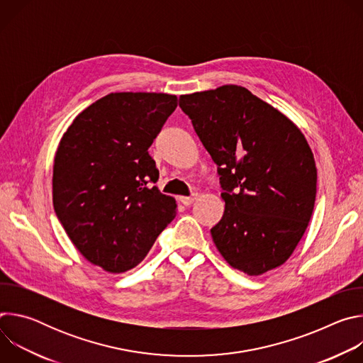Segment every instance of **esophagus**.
I'll return each instance as SVG.
<instances>
[{
    "label": "esophagus",
    "instance_id": "1",
    "mask_svg": "<svg viewBox=\"0 0 363 363\" xmlns=\"http://www.w3.org/2000/svg\"><path fill=\"white\" fill-rule=\"evenodd\" d=\"M179 199H181V202H182L184 205L188 206V205H191V203L196 199V194H194V195H191V196H181Z\"/></svg>",
    "mask_w": 363,
    "mask_h": 363
}]
</instances>
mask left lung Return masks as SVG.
<instances>
[{
    "mask_svg": "<svg viewBox=\"0 0 363 363\" xmlns=\"http://www.w3.org/2000/svg\"><path fill=\"white\" fill-rule=\"evenodd\" d=\"M217 165L225 211L211 228L225 262L248 276L283 263L301 240L316 199L318 171L300 129L250 90L225 84L182 94Z\"/></svg>",
    "mask_w": 363,
    "mask_h": 363,
    "instance_id": "left-lung-1",
    "label": "left lung"
}]
</instances>
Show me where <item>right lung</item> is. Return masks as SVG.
Segmentation results:
<instances>
[{
	"instance_id": "add662e5",
	"label": "right lung",
	"mask_w": 363,
	"mask_h": 363,
	"mask_svg": "<svg viewBox=\"0 0 363 363\" xmlns=\"http://www.w3.org/2000/svg\"><path fill=\"white\" fill-rule=\"evenodd\" d=\"M178 106L165 93H111L63 135L53 168L55 211L84 258L109 273L136 267L174 220L147 152Z\"/></svg>"
}]
</instances>
